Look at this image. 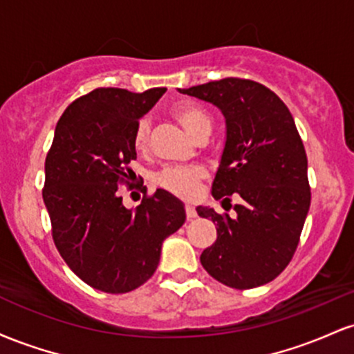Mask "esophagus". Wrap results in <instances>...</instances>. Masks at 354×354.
<instances>
[{
  "label": "esophagus",
  "instance_id": "34e87169",
  "mask_svg": "<svg viewBox=\"0 0 354 354\" xmlns=\"http://www.w3.org/2000/svg\"><path fill=\"white\" fill-rule=\"evenodd\" d=\"M185 211H186V218H188V219L196 218V214H198L196 209H194L191 205H186V206H185Z\"/></svg>",
  "mask_w": 354,
  "mask_h": 354
}]
</instances>
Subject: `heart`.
Instances as JSON below:
<instances>
[{
  "instance_id": "1",
  "label": "heart",
  "mask_w": 354,
  "mask_h": 354,
  "mask_svg": "<svg viewBox=\"0 0 354 354\" xmlns=\"http://www.w3.org/2000/svg\"><path fill=\"white\" fill-rule=\"evenodd\" d=\"M171 116L196 140L206 133L209 135L213 128V118L208 109L191 101L173 104ZM133 146L138 153H148L151 148V121L148 118L138 120L133 129ZM203 176L205 173L196 166H168L163 171L158 173L156 185L174 196L189 200L196 194Z\"/></svg>"
}]
</instances>
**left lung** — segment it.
<instances>
[{"label": "left lung", "mask_w": 354, "mask_h": 354, "mask_svg": "<svg viewBox=\"0 0 354 354\" xmlns=\"http://www.w3.org/2000/svg\"><path fill=\"white\" fill-rule=\"evenodd\" d=\"M206 101L226 118V145L213 181L214 200L236 216L198 206L216 226V241L201 265L226 286H261L290 265L311 203L308 158L290 109L270 88L245 78H225L180 89Z\"/></svg>", "instance_id": "obj_1"}]
</instances>
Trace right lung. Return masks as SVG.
<instances>
[{
    "label": "right lung",
    "instance_id": "add662e5",
    "mask_svg": "<svg viewBox=\"0 0 354 354\" xmlns=\"http://www.w3.org/2000/svg\"><path fill=\"white\" fill-rule=\"evenodd\" d=\"M166 88L131 93L96 88L64 109L44 161L43 200L61 258L84 283L104 293H128L148 281L161 245L185 223V208L163 189L135 209L120 186L133 189V129Z\"/></svg>",
    "mask_w": 354,
    "mask_h": 354
}]
</instances>
